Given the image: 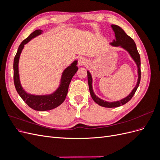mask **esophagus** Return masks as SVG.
<instances>
[{"mask_svg":"<svg viewBox=\"0 0 160 160\" xmlns=\"http://www.w3.org/2000/svg\"><path fill=\"white\" fill-rule=\"evenodd\" d=\"M87 63V59L84 57H80L78 60V65L83 66Z\"/></svg>","mask_w":160,"mask_h":160,"instance_id":"34e87169","label":"esophagus"}]
</instances>
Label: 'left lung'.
Instances as JSON below:
<instances>
[{
    "instance_id": "obj_1",
    "label": "left lung",
    "mask_w": 160,
    "mask_h": 160,
    "mask_svg": "<svg viewBox=\"0 0 160 160\" xmlns=\"http://www.w3.org/2000/svg\"><path fill=\"white\" fill-rule=\"evenodd\" d=\"M111 27L113 28V30L115 32V39H114L112 42H111V45L115 47L120 46L121 47L123 48L124 49H125L129 52L130 55L132 56L133 59L134 60L135 63H136L138 66V79L136 86L135 87L133 91L131 92V93L128 96H127L126 98H125L124 99L120 101H114V102H108V101L101 99L100 98H98V97H97L95 95L93 90V88H92V77L90 72L88 71V84H89V91H90L92 99H93V101L96 103H98L100 106H102V107H104V108H108L119 107V106L123 105L126 103H128V101L133 98V95L135 94V91H136L138 86L139 85L140 79H141V68H140V66H141V61H140V56L138 51L136 45H135L134 41L129 36H128L122 28L119 27V26L112 25H111Z\"/></svg>"
}]
</instances>
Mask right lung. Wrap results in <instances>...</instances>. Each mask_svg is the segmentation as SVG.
<instances>
[{
    "label": "right lung",
    "instance_id": "obj_1",
    "mask_svg": "<svg viewBox=\"0 0 160 160\" xmlns=\"http://www.w3.org/2000/svg\"><path fill=\"white\" fill-rule=\"evenodd\" d=\"M42 30H36L32 32L27 38H25L19 45L17 54L14 57L13 62L14 69V83L18 95L22 100L33 109L37 111H48L55 109L59 106L65 101L68 92L69 85L72 77L78 70L77 67V61H75L62 72L61 84L54 93L48 95H34L26 93L21 87L18 75V60L24 45L30 41L32 38L40 35Z\"/></svg>",
    "mask_w": 160,
    "mask_h": 160
}]
</instances>
